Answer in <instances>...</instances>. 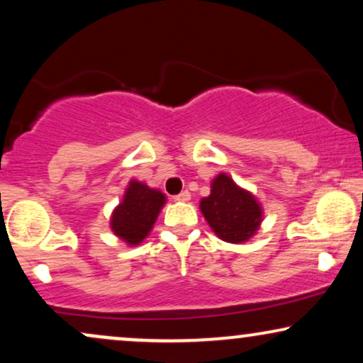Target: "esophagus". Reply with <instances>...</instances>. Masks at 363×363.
<instances>
[{
    "instance_id": "obj_1",
    "label": "esophagus",
    "mask_w": 363,
    "mask_h": 363,
    "mask_svg": "<svg viewBox=\"0 0 363 363\" xmlns=\"http://www.w3.org/2000/svg\"><path fill=\"white\" fill-rule=\"evenodd\" d=\"M174 199H176V201H181V203H187L191 199V193L189 191H182L181 194L174 196Z\"/></svg>"
}]
</instances>
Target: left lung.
Instances as JSON below:
<instances>
[{"mask_svg": "<svg viewBox=\"0 0 363 363\" xmlns=\"http://www.w3.org/2000/svg\"><path fill=\"white\" fill-rule=\"evenodd\" d=\"M199 210L215 235L230 244L252 239L264 216L259 199L225 172L213 177L210 196L199 201Z\"/></svg>", "mask_w": 363, "mask_h": 363, "instance_id": "1", "label": "left lung"}]
</instances>
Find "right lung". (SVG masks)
<instances>
[{"instance_id":"1","label":"right lung","mask_w":363,"mask_h":363,"mask_svg":"<svg viewBox=\"0 0 363 363\" xmlns=\"http://www.w3.org/2000/svg\"><path fill=\"white\" fill-rule=\"evenodd\" d=\"M167 196L160 189L131 179L124 191L123 199L112 210L109 227L112 234L128 245H138L152 232Z\"/></svg>"}]
</instances>
